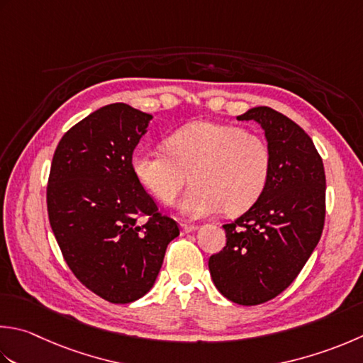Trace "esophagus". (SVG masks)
I'll use <instances>...</instances> for the list:
<instances>
[{
	"instance_id": "obj_1",
	"label": "esophagus",
	"mask_w": 363,
	"mask_h": 363,
	"mask_svg": "<svg viewBox=\"0 0 363 363\" xmlns=\"http://www.w3.org/2000/svg\"><path fill=\"white\" fill-rule=\"evenodd\" d=\"M196 230V226L195 225H187V223H181V231L184 233V234H187V233H191V231H195Z\"/></svg>"
}]
</instances>
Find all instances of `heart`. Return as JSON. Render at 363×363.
Masks as SVG:
<instances>
[{"label": "heart", "mask_w": 363, "mask_h": 363, "mask_svg": "<svg viewBox=\"0 0 363 363\" xmlns=\"http://www.w3.org/2000/svg\"><path fill=\"white\" fill-rule=\"evenodd\" d=\"M167 151L141 149L132 159L138 182L155 200L173 204L189 181L194 187L181 203L189 218L225 208L240 214L259 200L272 168L267 141L233 124L194 121L167 138Z\"/></svg>", "instance_id": "heart-1"}]
</instances>
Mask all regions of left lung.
<instances>
[{
  "mask_svg": "<svg viewBox=\"0 0 363 363\" xmlns=\"http://www.w3.org/2000/svg\"><path fill=\"white\" fill-rule=\"evenodd\" d=\"M266 133L272 168L259 200L223 225L226 245L209 258L214 285L239 305L283 293L313 253L324 228L325 174L321 155L301 125L269 106L238 116Z\"/></svg>",
  "mask_w": 363,
  "mask_h": 363,
  "instance_id": "left-lung-1",
  "label": "left lung"
}]
</instances>
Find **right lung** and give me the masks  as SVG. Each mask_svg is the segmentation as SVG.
I'll use <instances>...</instances> for the list:
<instances>
[{"instance_id": "right-lung-1", "label": "right lung", "mask_w": 363, "mask_h": 363, "mask_svg": "<svg viewBox=\"0 0 363 363\" xmlns=\"http://www.w3.org/2000/svg\"><path fill=\"white\" fill-rule=\"evenodd\" d=\"M151 119L130 105H105L62 135L50 168L47 211L64 261L111 303L143 297L179 236L132 169Z\"/></svg>"}]
</instances>
